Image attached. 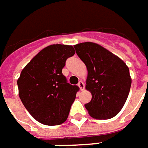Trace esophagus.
<instances>
[{"instance_id":"obj_1","label":"esophagus","mask_w":148,"mask_h":148,"mask_svg":"<svg viewBox=\"0 0 148 148\" xmlns=\"http://www.w3.org/2000/svg\"><path fill=\"white\" fill-rule=\"evenodd\" d=\"M78 86L81 91H83V90H84V88H85V85H84V83H83L82 81H80V82H78Z\"/></svg>"}]
</instances>
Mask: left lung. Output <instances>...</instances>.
Instances as JSON below:
<instances>
[{"instance_id": "8db88e82", "label": "left lung", "mask_w": 148, "mask_h": 148, "mask_svg": "<svg viewBox=\"0 0 148 148\" xmlns=\"http://www.w3.org/2000/svg\"><path fill=\"white\" fill-rule=\"evenodd\" d=\"M78 57L86 65V89L91 100L85 104L90 116L105 120L115 116L129 95L131 77L121 58L101 45L85 42L74 45Z\"/></svg>"}]
</instances>
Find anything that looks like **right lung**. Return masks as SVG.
Masks as SVG:
<instances>
[{
	"label": "right lung",
	"instance_id": "right-lung-1",
	"mask_svg": "<svg viewBox=\"0 0 148 148\" xmlns=\"http://www.w3.org/2000/svg\"><path fill=\"white\" fill-rule=\"evenodd\" d=\"M73 46L49 45L36 54L22 70L18 79V95L29 113L37 121L57 125L68 117L78 86L70 85L62 74Z\"/></svg>",
	"mask_w": 148,
	"mask_h": 148
}]
</instances>
